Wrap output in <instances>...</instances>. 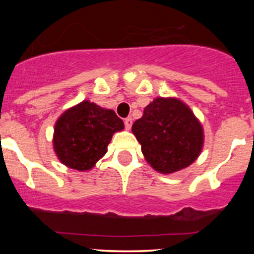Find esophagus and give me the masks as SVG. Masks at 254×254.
Listing matches in <instances>:
<instances>
[{
    "mask_svg": "<svg viewBox=\"0 0 254 254\" xmlns=\"http://www.w3.org/2000/svg\"><path fill=\"white\" fill-rule=\"evenodd\" d=\"M124 124H125V127H127V130H130V127H131V125H132V119H131V117H127V119L124 120Z\"/></svg>",
    "mask_w": 254,
    "mask_h": 254,
    "instance_id": "esophagus-1",
    "label": "esophagus"
}]
</instances>
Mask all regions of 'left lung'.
Returning a JSON list of instances; mask_svg holds the SVG:
<instances>
[{"mask_svg":"<svg viewBox=\"0 0 254 254\" xmlns=\"http://www.w3.org/2000/svg\"><path fill=\"white\" fill-rule=\"evenodd\" d=\"M132 132L146 161L165 175L188 167L203 147L200 123L176 98H156L132 124Z\"/></svg>","mask_w":254,"mask_h":254,"instance_id":"left-lung-1","label":"left lung"}]
</instances>
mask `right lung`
Returning a JSON list of instances; mask_svg holds the SVG:
<instances>
[{
    "mask_svg": "<svg viewBox=\"0 0 254 254\" xmlns=\"http://www.w3.org/2000/svg\"><path fill=\"white\" fill-rule=\"evenodd\" d=\"M123 129L124 123L114 112L83 101L58 119L54 148L65 166L88 171L106 155L113 134Z\"/></svg>",
    "mask_w": 254,
    "mask_h": 254,
    "instance_id": "add662e5",
    "label": "right lung"
}]
</instances>
